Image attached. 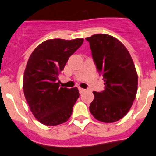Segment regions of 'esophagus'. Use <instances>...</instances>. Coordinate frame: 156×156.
Segmentation results:
<instances>
[{
	"mask_svg": "<svg viewBox=\"0 0 156 156\" xmlns=\"http://www.w3.org/2000/svg\"><path fill=\"white\" fill-rule=\"evenodd\" d=\"M78 90H79V93H83V92L85 91V90L84 89H83V88H78Z\"/></svg>",
	"mask_w": 156,
	"mask_h": 156,
	"instance_id": "obj_1",
	"label": "esophagus"
}]
</instances>
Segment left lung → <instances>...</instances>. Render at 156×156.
Masks as SVG:
<instances>
[{
  "mask_svg": "<svg viewBox=\"0 0 156 156\" xmlns=\"http://www.w3.org/2000/svg\"><path fill=\"white\" fill-rule=\"evenodd\" d=\"M86 39L105 87L100 93L93 92L90 111L101 122H117L129 112L137 94L138 77L134 62L123 44L112 36L95 34Z\"/></svg>",
  "mask_w": 156,
  "mask_h": 156,
  "instance_id": "left-lung-1",
  "label": "left lung"
}]
</instances>
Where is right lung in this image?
Masks as SVG:
<instances>
[{
    "instance_id": "obj_1",
    "label": "right lung",
    "mask_w": 156,
    "mask_h": 156,
    "mask_svg": "<svg viewBox=\"0 0 156 156\" xmlns=\"http://www.w3.org/2000/svg\"><path fill=\"white\" fill-rule=\"evenodd\" d=\"M83 42V39H48L29 57L23 78L24 94L32 114L44 125H60L71 117L79 91L60 87L58 75Z\"/></svg>"
}]
</instances>
